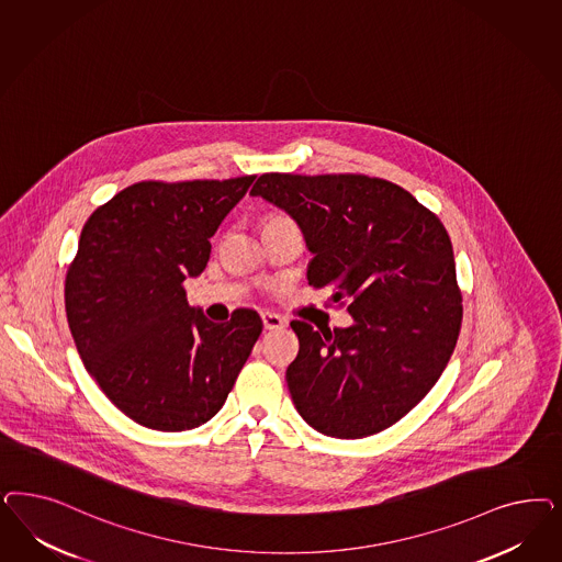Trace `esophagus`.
<instances>
[{"label": "esophagus", "instance_id": "1", "mask_svg": "<svg viewBox=\"0 0 562 562\" xmlns=\"http://www.w3.org/2000/svg\"><path fill=\"white\" fill-rule=\"evenodd\" d=\"M260 318H262V326L267 330H277V328L285 326V321L281 316H277L274 312H260Z\"/></svg>", "mask_w": 562, "mask_h": 562}]
</instances>
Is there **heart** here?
Instances as JSON below:
<instances>
[{
	"mask_svg": "<svg viewBox=\"0 0 562 562\" xmlns=\"http://www.w3.org/2000/svg\"><path fill=\"white\" fill-rule=\"evenodd\" d=\"M285 221H288L285 217H272L267 225H271V223H285Z\"/></svg>",
	"mask_w": 562,
	"mask_h": 562,
	"instance_id": "heart-1",
	"label": "heart"
}]
</instances>
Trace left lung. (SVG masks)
Wrapping results in <instances>:
<instances>
[{
  "label": "left lung",
  "instance_id": "left-lung-1",
  "mask_svg": "<svg viewBox=\"0 0 562 562\" xmlns=\"http://www.w3.org/2000/svg\"><path fill=\"white\" fill-rule=\"evenodd\" d=\"M250 196L300 227L308 283L349 300L353 323L318 333L293 321L285 379L321 435L363 438L412 412L440 379L461 328V293L445 225L397 183L366 176L265 173Z\"/></svg>",
  "mask_w": 562,
  "mask_h": 562
}]
</instances>
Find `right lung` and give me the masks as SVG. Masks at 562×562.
<instances>
[{
	"label": "right lung",
	"instance_id": "add662e5",
	"mask_svg": "<svg viewBox=\"0 0 562 562\" xmlns=\"http://www.w3.org/2000/svg\"><path fill=\"white\" fill-rule=\"evenodd\" d=\"M252 181H140L82 227L66 277L74 344L109 401L145 428L209 422L262 333L254 310L217 325L183 290L206 269L211 237Z\"/></svg>",
	"mask_w": 562,
	"mask_h": 562
}]
</instances>
